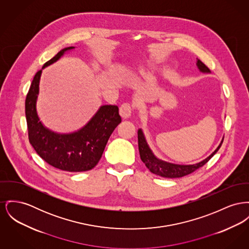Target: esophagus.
I'll return each instance as SVG.
<instances>
[{
    "instance_id": "1",
    "label": "esophagus",
    "mask_w": 249,
    "mask_h": 249,
    "mask_svg": "<svg viewBox=\"0 0 249 249\" xmlns=\"http://www.w3.org/2000/svg\"><path fill=\"white\" fill-rule=\"evenodd\" d=\"M119 114L122 118L127 119L132 116V107L129 103H123L119 108Z\"/></svg>"
}]
</instances>
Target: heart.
<instances>
[{"label":"heart","instance_id":"b5f03b06","mask_svg":"<svg viewBox=\"0 0 249 249\" xmlns=\"http://www.w3.org/2000/svg\"><path fill=\"white\" fill-rule=\"evenodd\" d=\"M133 81H148L152 78V67L141 66L131 76Z\"/></svg>","mask_w":249,"mask_h":249}]
</instances>
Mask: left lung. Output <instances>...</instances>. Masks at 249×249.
<instances>
[{
	"label": "left lung",
	"instance_id": "obj_1",
	"mask_svg": "<svg viewBox=\"0 0 249 249\" xmlns=\"http://www.w3.org/2000/svg\"><path fill=\"white\" fill-rule=\"evenodd\" d=\"M196 67L200 72L211 73L210 70L199 59H197V61H196ZM137 134H138V148H139L140 158L142 161L146 164L147 169L155 175L161 176L163 178H180L183 176L188 175L192 172L196 171V169H198L199 167L203 166L205 163L218 151L220 146L223 143V140H224V137H223L219 146H217L216 149L203 161L194 163V164H176L172 162L162 161L154 155V153L152 152V150L150 149V147L146 142V137H145V134L142 131V129L138 130Z\"/></svg>",
	"mask_w": 249,
	"mask_h": 249
}]
</instances>
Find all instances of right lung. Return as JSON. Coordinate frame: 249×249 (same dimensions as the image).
I'll return each instance as SVG.
<instances>
[{"label":"right lung","mask_w":249,"mask_h":249,"mask_svg":"<svg viewBox=\"0 0 249 249\" xmlns=\"http://www.w3.org/2000/svg\"><path fill=\"white\" fill-rule=\"evenodd\" d=\"M68 47L45 63L46 67L58 61ZM42 70L35 75L25 101V116L31 145L49 164L69 172H83L92 169L102 158L103 150L112 132L121 122L117 105H103L81 129L69 133H59L47 128L40 121L36 102Z\"/></svg>","instance_id":"obj_1"}]
</instances>
